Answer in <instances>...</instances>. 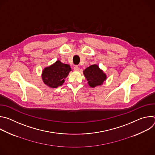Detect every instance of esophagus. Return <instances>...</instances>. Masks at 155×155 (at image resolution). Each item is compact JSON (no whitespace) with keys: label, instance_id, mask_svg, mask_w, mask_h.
Segmentation results:
<instances>
[{"label":"esophagus","instance_id":"34e87169","mask_svg":"<svg viewBox=\"0 0 155 155\" xmlns=\"http://www.w3.org/2000/svg\"><path fill=\"white\" fill-rule=\"evenodd\" d=\"M79 70H80V68H79L78 66H77V65L75 66V67H74V71H79Z\"/></svg>","mask_w":155,"mask_h":155}]
</instances>
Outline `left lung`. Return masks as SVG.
<instances>
[{
  "label": "left lung",
  "instance_id": "8db88e82",
  "mask_svg": "<svg viewBox=\"0 0 155 155\" xmlns=\"http://www.w3.org/2000/svg\"><path fill=\"white\" fill-rule=\"evenodd\" d=\"M83 72L87 81V84L91 87L103 84L107 79L106 74L97 64L90 65L85 69Z\"/></svg>",
  "mask_w": 155,
  "mask_h": 155
}]
</instances>
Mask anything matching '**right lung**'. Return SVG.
I'll return each instance as SVG.
<instances>
[{
  "instance_id": "obj_1",
  "label": "right lung",
  "mask_w": 155,
  "mask_h": 155,
  "mask_svg": "<svg viewBox=\"0 0 155 155\" xmlns=\"http://www.w3.org/2000/svg\"><path fill=\"white\" fill-rule=\"evenodd\" d=\"M71 71L70 65L57 60L54 64L44 68L41 78L44 84L50 87L56 88L62 85L64 79Z\"/></svg>"
}]
</instances>
